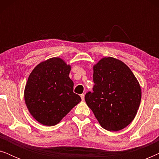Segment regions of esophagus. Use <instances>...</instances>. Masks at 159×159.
<instances>
[{"label": "esophagus", "instance_id": "esophagus-1", "mask_svg": "<svg viewBox=\"0 0 159 159\" xmlns=\"http://www.w3.org/2000/svg\"><path fill=\"white\" fill-rule=\"evenodd\" d=\"M80 96H81V98H82V101H84V95L82 94L81 95H80Z\"/></svg>", "mask_w": 159, "mask_h": 159}]
</instances>
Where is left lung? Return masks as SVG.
Wrapping results in <instances>:
<instances>
[{"instance_id":"8db88e82","label":"left lung","mask_w":159,"mask_h":159,"mask_svg":"<svg viewBox=\"0 0 159 159\" xmlns=\"http://www.w3.org/2000/svg\"><path fill=\"white\" fill-rule=\"evenodd\" d=\"M93 82L84 100L101 127L119 131L129 125L141 101L140 84L129 67L116 58H102L93 66Z\"/></svg>"}]
</instances>
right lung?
<instances>
[{
  "label": "right lung",
  "instance_id": "add662e5",
  "mask_svg": "<svg viewBox=\"0 0 159 159\" xmlns=\"http://www.w3.org/2000/svg\"><path fill=\"white\" fill-rule=\"evenodd\" d=\"M70 71L69 65L56 57L41 62L30 75L25 89V103L42 125H57L81 101L80 95L73 92Z\"/></svg>",
  "mask_w": 159,
  "mask_h": 159
}]
</instances>
